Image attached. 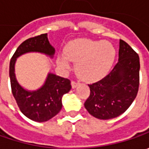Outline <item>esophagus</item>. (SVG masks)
<instances>
[{"instance_id": "obj_1", "label": "esophagus", "mask_w": 149, "mask_h": 149, "mask_svg": "<svg viewBox=\"0 0 149 149\" xmlns=\"http://www.w3.org/2000/svg\"><path fill=\"white\" fill-rule=\"evenodd\" d=\"M78 85H79V83H77V82H75V81H72L71 82V86L73 89L76 88Z\"/></svg>"}]
</instances>
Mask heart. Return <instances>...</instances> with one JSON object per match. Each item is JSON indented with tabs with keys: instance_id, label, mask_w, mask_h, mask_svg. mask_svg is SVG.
Returning a JSON list of instances; mask_svg holds the SVG:
<instances>
[{
	"instance_id": "obj_1",
	"label": "heart",
	"mask_w": 149,
	"mask_h": 149,
	"mask_svg": "<svg viewBox=\"0 0 149 149\" xmlns=\"http://www.w3.org/2000/svg\"><path fill=\"white\" fill-rule=\"evenodd\" d=\"M65 56H60L58 65L64 70L70 69V61L76 62L75 70L84 80L93 81L104 76L111 69L115 58V49L108 41L79 39L65 48Z\"/></svg>"
}]
</instances>
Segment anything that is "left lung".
Wrapping results in <instances>:
<instances>
[{"label": "left lung", "mask_w": 149, "mask_h": 149, "mask_svg": "<svg viewBox=\"0 0 149 149\" xmlns=\"http://www.w3.org/2000/svg\"><path fill=\"white\" fill-rule=\"evenodd\" d=\"M139 54L120 40L116 65L104 79L89 84L90 95L84 107L89 114L100 119H110L126 111L139 91Z\"/></svg>", "instance_id": "8db88e82"}]
</instances>
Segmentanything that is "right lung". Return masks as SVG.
<instances>
[{
  "label": "right lung",
  "instance_id": "obj_1",
  "mask_svg": "<svg viewBox=\"0 0 149 149\" xmlns=\"http://www.w3.org/2000/svg\"><path fill=\"white\" fill-rule=\"evenodd\" d=\"M30 52H38L54 57L55 49L49 44L47 34L30 38L15 50L10 62V79L12 95L21 113L36 122H45L54 117L62 109V97L70 89V80L49 73L44 84L36 90L24 89L17 81L15 65L18 57Z\"/></svg>",
  "mask_w": 149,
  "mask_h": 149
}]
</instances>
